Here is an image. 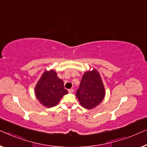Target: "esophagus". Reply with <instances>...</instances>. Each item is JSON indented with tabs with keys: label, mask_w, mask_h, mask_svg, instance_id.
I'll list each match as a JSON object with an SVG mask.
<instances>
[{
	"label": "esophagus",
	"mask_w": 147,
	"mask_h": 147,
	"mask_svg": "<svg viewBox=\"0 0 147 147\" xmlns=\"http://www.w3.org/2000/svg\"><path fill=\"white\" fill-rule=\"evenodd\" d=\"M74 92V90L73 88H71V89H69V93H73Z\"/></svg>",
	"instance_id": "obj_1"
}]
</instances>
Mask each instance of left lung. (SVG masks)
I'll list each match as a JSON object with an SVG mask.
<instances>
[{
	"label": "left lung",
	"instance_id": "1",
	"mask_svg": "<svg viewBox=\"0 0 147 147\" xmlns=\"http://www.w3.org/2000/svg\"><path fill=\"white\" fill-rule=\"evenodd\" d=\"M76 96L82 106L86 109H92L101 103L105 96V89L96 70L84 73Z\"/></svg>",
	"mask_w": 147,
	"mask_h": 147
}]
</instances>
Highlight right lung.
Returning a JSON list of instances; mask_svg holds the SVG:
<instances>
[{
	"instance_id": "1",
	"label": "right lung",
	"mask_w": 147,
	"mask_h": 147,
	"mask_svg": "<svg viewBox=\"0 0 147 147\" xmlns=\"http://www.w3.org/2000/svg\"><path fill=\"white\" fill-rule=\"evenodd\" d=\"M35 93L39 102L47 108L55 106L63 95L68 93L63 81L54 71H46L35 88Z\"/></svg>"
}]
</instances>
